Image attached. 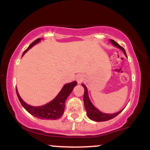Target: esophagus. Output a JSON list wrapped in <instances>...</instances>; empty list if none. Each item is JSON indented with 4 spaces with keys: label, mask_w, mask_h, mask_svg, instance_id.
Returning a JSON list of instances; mask_svg holds the SVG:
<instances>
[{
    "label": "esophagus",
    "mask_w": 150,
    "mask_h": 150,
    "mask_svg": "<svg viewBox=\"0 0 150 150\" xmlns=\"http://www.w3.org/2000/svg\"><path fill=\"white\" fill-rule=\"evenodd\" d=\"M76 80L78 83H81V82L83 81V77H82V75H77L76 77Z\"/></svg>",
    "instance_id": "esophagus-1"
}]
</instances>
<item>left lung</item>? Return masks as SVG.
Segmentation results:
<instances>
[{
    "label": "left lung",
    "instance_id": "8db88e82",
    "mask_svg": "<svg viewBox=\"0 0 150 150\" xmlns=\"http://www.w3.org/2000/svg\"><path fill=\"white\" fill-rule=\"evenodd\" d=\"M111 42L116 47L119 48L123 51L124 54L125 55V56H127L126 53H125V49L122 47L121 46H120L119 44H117V43L111 39ZM82 87L85 88V92H84V97H83V100H84V104H85V108L87 111V116L90 119H92L94 121H98V122H101V121H106V120H108L110 119H112V118H115L116 116H118L119 113L122 111H118V112L115 113H104L101 112L99 110H98L97 108H95L94 106V105L92 104L90 100H89V97H88V93H87V89L86 87V86L85 85L82 84Z\"/></svg>",
    "mask_w": 150,
    "mask_h": 150
}]
</instances>
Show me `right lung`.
<instances>
[{
    "label": "right lung",
    "mask_w": 150,
    "mask_h": 150,
    "mask_svg": "<svg viewBox=\"0 0 150 150\" xmlns=\"http://www.w3.org/2000/svg\"><path fill=\"white\" fill-rule=\"evenodd\" d=\"M40 40L41 39L39 38V39L34 41V42L29 46V47L24 51L22 56H23V55L25 54L31 47H32L34 44H37V43L39 42ZM76 81H75V82H70V83L66 84V85L63 86V87L62 88L61 92H59V94H58L57 97L55 98L53 101H51V102L49 103V104L44 105V106H37V107H36V106H30V105L26 104L25 101L21 99V97H20L17 89L16 92L19 100H20L22 106H23L30 114H32V116L37 117L38 118H40V119L56 120L58 119V118H59L63 114L65 106V100H66L67 98L68 97V96L70 95V94L71 93L72 91H73L74 87L76 86Z\"/></svg>",
    "instance_id": "right-lung-1"
}]
</instances>
